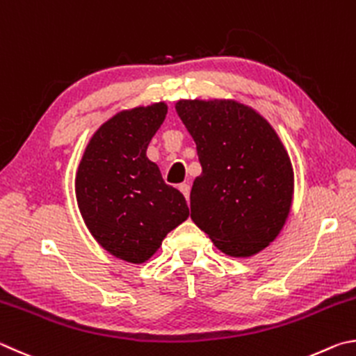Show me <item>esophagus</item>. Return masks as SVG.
Masks as SVG:
<instances>
[{"mask_svg": "<svg viewBox=\"0 0 356 356\" xmlns=\"http://www.w3.org/2000/svg\"><path fill=\"white\" fill-rule=\"evenodd\" d=\"M179 191L183 192V195L186 197V200L189 202V195H191V186H189V183H181V184H179Z\"/></svg>", "mask_w": 356, "mask_h": 356, "instance_id": "esophagus-1", "label": "esophagus"}]
</instances>
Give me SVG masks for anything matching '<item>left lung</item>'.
Here are the masks:
<instances>
[{"label":"left lung","mask_w":356,"mask_h":356,"mask_svg":"<svg viewBox=\"0 0 356 356\" xmlns=\"http://www.w3.org/2000/svg\"><path fill=\"white\" fill-rule=\"evenodd\" d=\"M175 109L202 164L191 219L228 257L264 250L283 229L294 195V170L275 129L236 99H179Z\"/></svg>","instance_id":"8db88e82"}]
</instances>
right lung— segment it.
I'll return each instance as SVG.
<instances>
[{
  "instance_id": "1",
  "label": "right lung",
  "mask_w": 356,
  "mask_h": 356,
  "mask_svg": "<svg viewBox=\"0 0 356 356\" xmlns=\"http://www.w3.org/2000/svg\"><path fill=\"white\" fill-rule=\"evenodd\" d=\"M164 102L117 112L99 127L79 161L74 194L90 234L115 258L142 264L189 217L184 195L147 158L164 122Z\"/></svg>"
}]
</instances>
